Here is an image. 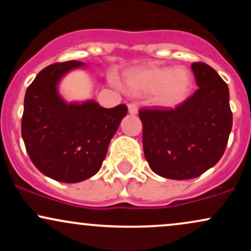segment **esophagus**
<instances>
[{
	"label": "esophagus",
	"instance_id": "esophagus-1",
	"mask_svg": "<svg viewBox=\"0 0 251 251\" xmlns=\"http://www.w3.org/2000/svg\"><path fill=\"white\" fill-rule=\"evenodd\" d=\"M127 108H128V113L129 114H137L138 113V106H137V103H128V106H127Z\"/></svg>",
	"mask_w": 251,
	"mask_h": 251
}]
</instances>
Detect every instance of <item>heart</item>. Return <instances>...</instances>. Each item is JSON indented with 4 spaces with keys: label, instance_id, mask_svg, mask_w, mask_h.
Returning a JSON list of instances; mask_svg holds the SVG:
<instances>
[{
    "label": "heart",
    "instance_id": "1",
    "mask_svg": "<svg viewBox=\"0 0 251 251\" xmlns=\"http://www.w3.org/2000/svg\"><path fill=\"white\" fill-rule=\"evenodd\" d=\"M124 85L132 94L155 93L158 102L170 106L181 101L188 94L191 75L181 67L135 68L125 73Z\"/></svg>",
    "mask_w": 251,
    "mask_h": 251
}]
</instances>
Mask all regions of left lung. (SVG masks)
<instances>
[{
  "instance_id": "8db88e82",
  "label": "left lung",
  "mask_w": 251,
  "mask_h": 251,
  "mask_svg": "<svg viewBox=\"0 0 251 251\" xmlns=\"http://www.w3.org/2000/svg\"><path fill=\"white\" fill-rule=\"evenodd\" d=\"M197 91L175 108H143L144 154L154 174L191 179L216 165L232 127L229 88L214 68L194 62Z\"/></svg>"
}]
</instances>
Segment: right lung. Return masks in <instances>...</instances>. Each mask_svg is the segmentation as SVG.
Wrapping results in <instances>:
<instances>
[{
    "instance_id": "add662e5",
    "label": "right lung",
    "mask_w": 251,
    "mask_h": 251,
    "mask_svg": "<svg viewBox=\"0 0 251 251\" xmlns=\"http://www.w3.org/2000/svg\"><path fill=\"white\" fill-rule=\"evenodd\" d=\"M80 61L53 63L25 91L21 133L40 172L62 183H79L101 168L109 142L127 114V106L103 108L94 100L67 102L57 92L63 75Z\"/></svg>"
}]
</instances>
